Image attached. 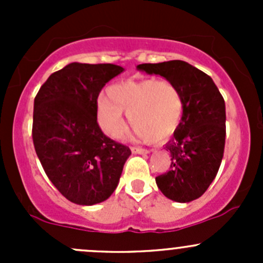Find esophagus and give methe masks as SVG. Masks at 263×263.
<instances>
[{
  "label": "esophagus",
  "mask_w": 263,
  "mask_h": 263,
  "mask_svg": "<svg viewBox=\"0 0 263 263\" xmlns=\"http://www.w3.org/2000/svg\"><path fill=\"white\" fill-rule=\"evenodd\" d=\"M134 154H148L151 153V150H147V148H141V147H132L131 148Z\"/></svg>",
  "instance_id": "obj_1"
}]
</instances>
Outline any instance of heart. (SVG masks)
Returning <instances> with one entry per match:
<instances>
[{"label":"heart","mask_w":263,"mask_h":263,"mask_svg":"<svg viewBox=\"0 0 263 263\" xmlns=\"http://www.w3.org/2000/svg\"><path fill=\"white\" fill-rule=\"evenodd\" d=\"M184 109L183 95L174 82L156 79L126 80L108 87L97 103V121L102 131L119 139L127 128L124 112L140 141H164L178 128Z\"/></svg>","instance_id":"obj_1"}]
</instances>
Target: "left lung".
<instances>
[{"mask_svg":"<svg viewBox=\"0 0 263 263\" xmlns=\"http://www.w3.org/2000/svg\"><path fill=\"white\" fill-rule=\"evenodd\" d=\"M137 70L160 75L181 90L184 109L165 150L171 171L156 177L159 190L176 202L201 197L216 177L225 146V102L213 79L184 61L142 63Z\"/></svg>","mask_w":263,"mask_h":263,"instance_id":"1","label":"left lung"}]
</instances>
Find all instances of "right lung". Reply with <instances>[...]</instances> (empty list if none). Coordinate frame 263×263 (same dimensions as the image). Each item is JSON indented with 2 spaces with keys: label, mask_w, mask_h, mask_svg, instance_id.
I'll return each instance as SVG.
<instances>
[{
  "label": "right lung",
  "mask_w": 263,
  "mask_h": 263,
  "mask_svg": "<svg viewBox=\"0 0 263 263\" xmlns=\"http://www.w3.org/2000/svg\"><path fill=\"white\" fill-rule=\"evenodd\" d=\"M123 71L112 63H68L49 76L34 99L35 153L49 181L76 205L108 200L131 155L97 122L100 90Z\"/></svg>",
  "instance_id": "add662e5"
}]
</instances>
